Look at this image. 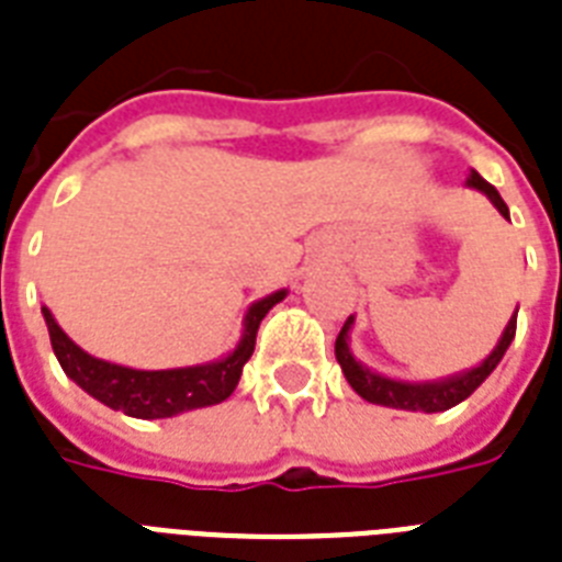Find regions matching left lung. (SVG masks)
Wrapping results in <instances>:
<instances>
[{"mask_svg":"<svg viewBox=\"0 0 562 562\" xmlns=\"http://www.w3.org/2000/svg\"><path fill=\"white\" fill-rule=\"evenodd\" d=\"M467 187L475 189V192L487 194L490 203L496 206L507 221H510V210H507V203L502 201V194L496 192L493 183L481 178L479 171H470V178H467ZM519 312V308H516ZM352 324H356V315L347 317V324L335 338V359L341 364L344 375H347V382L356 393H359L361 400L373 402V405H384V408H396V411H423V414H437V411H449L454 408L458 402H463L470 396L475 387H479L484 379H487L496 364L505 359L507 347L514 341L516 335V315L507 321L505 333L498 338V344L493 347L487 359H481L475 368H467L461 373L443 375V379H428V382H405V379H393V375H384L379 370L368 368V364H361L356 356H352L350 347V333Z\"/></svg>","mask_w":562,"mask_h":562,"instance_id":"8db88e82","label":"left lung"}]
</instances>
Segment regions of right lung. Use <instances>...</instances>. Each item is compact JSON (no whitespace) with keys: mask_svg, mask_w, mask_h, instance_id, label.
I'll return each mask as SVG.
<instances>
[{"mask_svg":"<svg viewBox=\"0 0 562 562\" xmlns=\"http://www.w3.org/2000/svg\"><path fill=\"white\" fill-rule=\"evenodd\" d=\"M285 294H289V289H280L268 294V297L250 303L245 312V321H241V338L221 359L171 370H136L95 359L60 329V324L46 306H43V317H46L52 350H55L60 368L81 391L90 393L92 400L104 402L108 408L122 411L127 417L162 419L178 417V414H187V411L194 408L218 405L236 391L241 368L254 356L256 333H259L262 317L280 300H285Z\"/></svg>","mask_w":562,"mask_h":562,"instance_id":"1","label":"right lung"}]
</instances>
